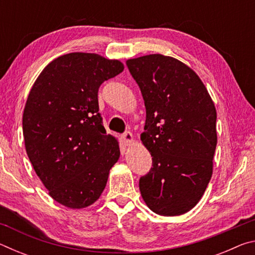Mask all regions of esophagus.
<instances>
[{
	"instance_id": "34e87169",
	"label": "esophagus",
	"mask_w": 255,
	"mask_h": 255,
	"mask_svg": "<svg viewBox=\"0 0 255 255\" xmlns=\"http://www.w3.org/2000/svg\"><path fill=\"white\" fill-rule=\"evenodd\" d=\"M122 137H123L125 143H126L127 145H130L133 141V136H132V133L130 131H125Z\"/></svg>"
}]
</instances>
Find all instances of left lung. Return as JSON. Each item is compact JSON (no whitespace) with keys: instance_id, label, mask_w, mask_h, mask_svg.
Listing matches in <instances>:
<instances>
[{"instance_id":"left-lung-1","label":"left lung","mask_w":255,"mask_h":255,"mask_svg":"<svg viewBox=\"0 0 255 255\" xmlns=\"http://www.w3.org/2000/svg\"><path fill=\"white\" fill-rule=\"evenodd\" d=\"M126 64L144 99L140 139L153 159L139 179L141 197L155 214L182 215L201 199L213 174L215 105L199 76L178 59L153 54Z\"/></svg>"}]
</instances>
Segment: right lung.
<instances>
[{"label": "right lung", "mask_w": 255, "mask_h": 255, "mask_svg": "<svg viewBox=\"0 0 255 255\" xmlns=\"http://www.w3.org/2000/svg\"><path fill=\"white\" fill-rule=\"evenodd\" d=\"M123 71L117 59L66 54L42 70L28 96L22 117L28 157L50 197L68 208L97 201L120 156L117 139L102 125L98 91Z\"/></svg>", "instance_id": "add662e5"}]
</instances>
